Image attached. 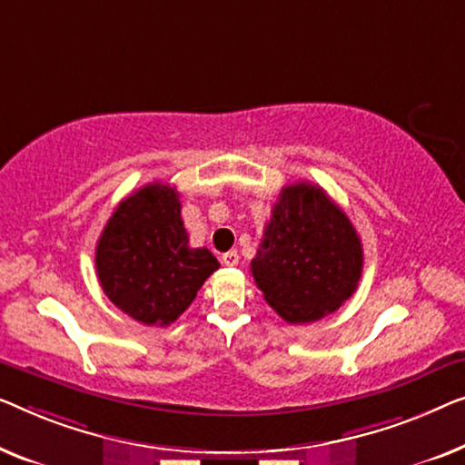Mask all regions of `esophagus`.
<instances>
[{
    "label": "esophagus",
    "instance_id": "esophagus-1",
    "mask_svg": "<svg viewBox=\"0 0 465 465\" xmlns=\"http://www.w3.org/2000/svg\"><path fill=\"white\" fill-rule=\"evenodd\" d=\"M221 261H223V265L233 267V265H238L240 257H238V252H235V251H230V252H225L223 257H221Z\"/></svg>",
    "mask_w": 465,
    "mask_h": 465
}]
</instances>
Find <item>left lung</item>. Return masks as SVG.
Segmentation results:
<instances>
[{"label":"left lung","instance_id":"1","mask_svg":"<svg viewBox=\"0 0 465 465\" xmlns=\"http://www.w3.org/2000/svg\"><path fill=\"white\" fill-rule=\"evenodd\" d=\"M361 238L322 187H282L265 225L254 282L267 303L291 324L329 316L354 295L362 276Z\"/></svg>","mask_w":465,"mask_h":465}]
</instances>
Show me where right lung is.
Masks as SVG:
<instances>
[{
	"label": "right lung",
	"mask_w": 465,
	"mask_h": 465,
	"mask_svg": "<svg viewBox=\"0 0 465 465\" xmlns=\"http://www.w3.org/2000/svg\"><path fill=\"white\" fill-rule=\"evenodd\" d=\"M104 295L143 324L168 326L192 305L219 261L189 246L179 192L149 183L120 202L96 244Z\"/></svg>",
	"instance_id": "obj_1"
}]
</instances>
